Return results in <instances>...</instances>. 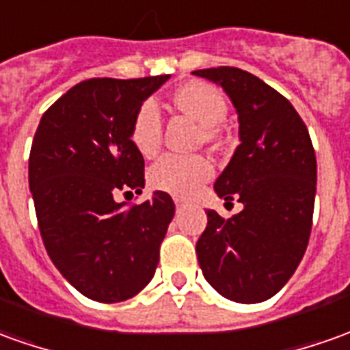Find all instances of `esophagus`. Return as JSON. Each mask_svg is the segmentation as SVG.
Here are the masks:
<instances>
[{
  "instance_id": "esophagus-1",
  "label": "esophagus",
  "mask_w": 350,
  "mask_h": 350,
  "mask_svg": "<svg viewBox=\"0 0 350 350\" xmlns=\"http://www.w3.org/2000/svg\"><path fill=\"white\" fill-rule=\"evenodd\" d=\"M174 204H176V206H178V208H182V206H183V204H185V202H183L182 199H178V197H176V199H174Z\"/></svg>"
}]
</instances>
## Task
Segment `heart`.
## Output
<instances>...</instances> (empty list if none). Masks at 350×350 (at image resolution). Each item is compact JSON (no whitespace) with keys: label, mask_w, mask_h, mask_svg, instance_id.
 <instances>
[{"label":"heart","mask_w":350,"mask_h":350,"mask_svg":"<svg viewBox=\"0 0 350 350\" xmlns=\"http://www.w3.org/2000/svg\"><path fill=\"white\" fill-rule=\"evenodd\" d=\"M174 104L204 129V138L216 140V129L226 121L227 102L221 90L208 83L193 81L176 90ZM163 140V116L155 100H146L131 129V142L144 157H153ZM214 176V167L204 157H185L168 153L159 159L150 170V182L161 191L172 193L176 197H191L200 185Z\"/></svg>","instance_id":"1"}]
</instances>
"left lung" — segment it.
Returning <instances> with one entry per match:
<instances>
[{"mask_svg":"<svg viewBox=\"0 0 350 350\" xmlns=\"http://www.w3.org/2000/svg\"><path fill=\"white\" fill-rule=\"evenodd\" d=\"M193 75L219 85L237 109L241 144L214 191L244 206L229 219L206 212L199 265L227 299L265 301L290 280L307 250L317 195L311 136L294 106L260 77L229 66Z\"/></svg>","mask_w":350,"mask_h":350,"instance_id":"1","label":"left lung"}]
</instances>
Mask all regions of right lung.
<instances>
[{
  "mask_svg": "<svg viewBox=\"0 0 350 350\" xmlns=\"http://www.w3.org/2000/svg\"><path fill=\"white\" fill-rule=\"evenodd\" d=\"M170 79H87L39 121L28 165L41 239L62 277L100 303L131 299L155 275L174 217L165 191L133 208L116 193H142L144 157L131 142L138 107Z\"/></svg>",
  "mask_w": 350,
  "mask_h": 350,
  "instance_id": "obj_1",
  "label": "right lung"
}]
</instances>
